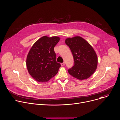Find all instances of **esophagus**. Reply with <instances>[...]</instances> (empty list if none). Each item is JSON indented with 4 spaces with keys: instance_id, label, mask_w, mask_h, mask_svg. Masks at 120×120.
<instances>
[{
    "instance_id": "esophagus-1",
    "label": "esophagus",
    "mask_w": 120,
    "mask_h": 120,
    "mask_svg": "<svg viewBox=\"0 0 120 120\" xmlns=\"http://www.w3.org/2000/svg\"><path fill=\"white\" fill-rule=\"evenodd\" d=\"M61 65H62V66H64V65L65 64V63H64V62H63V63H61Z\"/></svg>"
}]
</instances>
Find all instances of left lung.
Listing matches in <instances>:
<instances>
[{
    "label": "left lung",
    "mask_w": 120,
    "mask_h": 120,
    "mask_svg": "<svg viewBox=\"0 0 120 120\" xmlns=\"http://www.w3.org/2000/svg\"><path fill=\"white\" fill-rule=\"evenodd\" d=\"M65 42L69 47L74 59V65L68 69V73L79 80L89 78L96 70L98 63L93 48L80 37L67 38Z\"/></svg>",
    "instance_id": "1"
}]
</instances>
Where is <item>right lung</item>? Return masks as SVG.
<instances>
[{
    "label": "right lung",
    "mask_w": 120,
    "mask_h": 120,
    "mask_svg": "<svg viewBox=\"0 0 120 120\" xmlns=\"http://www.w3.org/2000/svg\"><path fill=\"white\" fill-rule=\"evenodd\" d=\"M59 40L57 37L44 36L30 50L26 58V66L29 74L37 81L47 82L58 73L61 64L56 61L54 47Z\"/></svg>",
    "instance_id": "obj_1"
}]
</instances>
